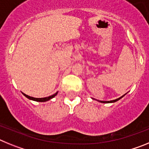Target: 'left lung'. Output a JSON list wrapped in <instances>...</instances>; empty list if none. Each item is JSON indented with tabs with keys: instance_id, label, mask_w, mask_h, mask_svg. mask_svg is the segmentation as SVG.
<instances>
[{
	"instance_id": "8db88e82",
	"label": "left lung",
	"mask_w": 149,
	"mask_h": 149,
	"mask_svg": "<svg viewBox=\"0 0 149 149\" xmlns=\"http://www.w3.org/2000/svg\"><path fill=\"white\" fill-rule=\"evenodd\" d=\"M125 95H125H123L122 96H121L120 98H116V99H115V100H112V101H98V100H97V101H99V102H101V103H114V102H116V101H119V100H120L121 98H123L124 96Z\"/></svg>"
}]
</instances>
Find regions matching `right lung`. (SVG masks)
Wrapping results in <instances>:
<instances>
[{"label":"right lung","instance_id":"1","mask_svg":"<svg viewBox=\"0 0 149 149\" xmlns=\"http://www.w3.org/2000/svg\"><path fill=\"white\" fill-rule=\"evenodd\" d=\"M57 93H58V92H56L55 94L52 95H50V96H48V97H45V98H33V97H31V96H29V95H27L24 94V93H22V94L25 96L26 98H27L28 99H30V100H32V101H39V102H45V101H49V100L52 99L53 98H54L55 96L57 95Z\"/></svg>","mask_w":149,"mask_h":149}]
</instances>
